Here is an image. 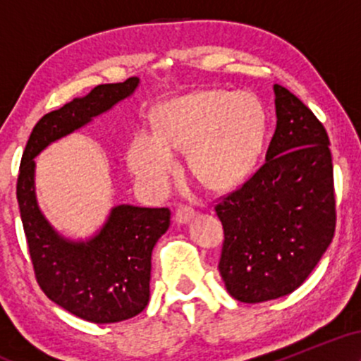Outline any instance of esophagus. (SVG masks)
Instances as JSON below:
<instances>
[{
  "label": "esophagus",
  "mask_w": 361,
  "mask_h": 361,
  "mask_svg": "<svg viewBox=\"0 0 361 361\" xmlns=\"http://www.w3.org/2000/svg\"><path fill=\"white\" fill-rule=\"evenodd\" d=\"M195 215H197V210H195L193 207H190V205H180V207H178L176 214H175V219H176V222L185 224V222L192 221Z\"/></svg>",
  "instance_id": "obj_1"
}]
</instances>
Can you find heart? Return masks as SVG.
<instances>
[{"label":"heart","instance_id":"b5f03b06","mask_svg":"<svg viewBox=\"0 0 361 361\" xmlns=\"http://www.w3.org/2000/svg\"><path fill=\"white\" fill-rule=\"evenodd\" d=\"M154 126L156 132H137L127 152L144 188L163 193L176 166L173 149H190L193 175L209 188L226 190L246 180L258 161L264 111L247 91H200L159 106Z\"/></svg>","mask_w":361,"mask_h":361}]
</instances>
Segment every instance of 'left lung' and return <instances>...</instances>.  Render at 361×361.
<instances>
[{"instance_id":"1","label":"left lung","mask_w":361,"mask_h":361,"mask_svg":"<svg viewBox=\"0 0 361 361\" xmlns=\"http://www.w3.org/2000/svg\"><path fill=\"white\" fill-rule=\"evenodd\" d=\"M275 106L276 128L267 161L214 205L224 227L219 271L227 292L246 304L299 288L336 229L326 128L280 85H275Z\"/></svg>"}]
</instances>
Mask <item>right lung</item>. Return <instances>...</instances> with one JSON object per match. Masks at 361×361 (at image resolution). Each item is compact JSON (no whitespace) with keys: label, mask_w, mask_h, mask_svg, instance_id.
<instances>
[{"label":"right lung","mask_w":361,"mask_h":361,"mask_svg":"<svg viewBox=\"0 0 361 361\" xmlns=\"http://www.w3.org/2000/svg\"><path fill=\"white\" fill-rule=\"evenodd\" d=\"M137 85V78L100 85L85 98L44 115L28 137L16 180L20 217L37 283L62 309L97 324L126 321L146 309L152 247L168 231L171 210L115 207L93 239L71 243L49 226L37 207L34 157L134 93Z\"/></svg>","instance_id":"1"}]
</instances>
